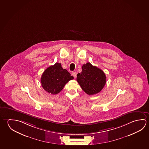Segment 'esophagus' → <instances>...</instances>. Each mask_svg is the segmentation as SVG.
<instances>
[{
    "label": "esophagus",
    "instance_id": "1",
    "mask_svg": "<svg viewBox=\"0 0 149 149\" xmlns=\"http://www.w3.org/2000/svg\"><path fill=\"white\" fill-rule=\"evenodd\" d=\"M72 75H73V76L74 77V78H76V77H77V75H76V73L75 72H73Z\"/></svg>",
    "mask_w": 149,
    "mask_h": 149
}]
</instances>
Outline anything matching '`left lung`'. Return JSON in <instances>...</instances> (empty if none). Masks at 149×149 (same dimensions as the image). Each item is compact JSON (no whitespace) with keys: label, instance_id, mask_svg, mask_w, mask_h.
<instances>
[{"label":"left lung","instance_id":"1","mask_svg":"<svg viewBox=\"0 0 149 149\" xmlns=\"http://www.w3.org/2000/svg\"><path fill=\"white\" fill-rule=\"evenodd\" d=\"M76 80L86 94L93 95L98 93L104 88L106 77L101 69L88 62L82 66V71L77 74Z\"/></svg>","mask_w":149,"mask_h":149}]
</instances>
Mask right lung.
<instances>
[{"instance_id": "add662e5", "label": "right lung", "mask_w": 149, "mask_h": 149, "mask_svg": "<svg viewBox=\"0 0 149 149\" xmlns=\"http://www.w3.org/2000/svg\"><path fill=\"white\" fill-rule=\"evenodd\" d=\"M73 79V76L62 68L61 63H56L44 71L41 77V83L45 91L55 95L59 93L66 84Z\"/></svg>"}]
</instances>
